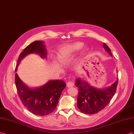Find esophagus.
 I'll use <instances>...</instances> for the list:
<instances>
[{"label":"esophagus","instance_id":"obj_1","mask_svg":"<svg viewBox=\"0 0 134 134\" xmlns=\"http://www.w3.org/2000/svg\"><path fill=\"white\" fill-rule=\"evenodd\" d=\"M74 86V83L72 81H68L67 83V86L68 87H73Z\"/></svg>","mask_w":134,"mask_h":134}]
</instances>
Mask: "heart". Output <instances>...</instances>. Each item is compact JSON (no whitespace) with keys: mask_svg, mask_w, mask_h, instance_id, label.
<instances>
[{"mask_svg":"<svg viewBox=\"0 0 134 134\" xmlns=\"http://www.w3.org/2000/svg\"><path fill=\"white\" fill-rule=\"evenodd\" d=\"M83 43L81 42H77L64 46L59 50L58 57L59 59H63L72 56L75 52L80 50L83 47ZM87 51V49L85 48L84 52H86Z\"/></svg>","mask_w":134,"mask_h":134,"instance_id":"b5f03b06","label":"heart"}]
</instances>
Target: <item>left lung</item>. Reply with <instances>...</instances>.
Wrapping results in <instances>:
<instances>
[{"mask_svg": "<svg viewBox=\"0 0 134 134\" xmlns=\"http://www.w3.org/2000/svg\"><path fill=\"white\" fill-rule=\"evenodd\" d=\"M103 48L110 55L112 56L111 51L105 43ZM118 79L111 85L104 88H97L91 86L87 81L77 77L75 85L77 87V107L80 111L85 114H94L100 111L108 104L116 93Z\"/></svg>", "mask_w": 134, "mask_h": 134, "instance_id": "left-lung-1", "label": "left lung"}]
</instances>
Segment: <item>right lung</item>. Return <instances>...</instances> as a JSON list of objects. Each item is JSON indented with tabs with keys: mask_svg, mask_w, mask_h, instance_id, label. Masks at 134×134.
<instances>
[{
	"mask_svg": "<svg viewBox=\"0 0 134 134\" xmlns=\"http://www.w3.org/2000/svg\"><path fill=\"white\" fill-rule=\"evenodd\" d=\"M31 53L39 55L41 58H47V51L44 42L34 41L25 48L18 57L15 71H17L21 60ZM15 83L22 104L30 112L40 116L47 115L54 111L66 85L61 80H49L40 87L31 88L24 83L17 73L15 74Z\"/></svg>",
	"mask_w": 134,
	"mask_h": 134,
	"instance_id": "1",
	"label": "right lung"
}]
</instances>
